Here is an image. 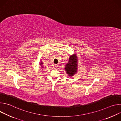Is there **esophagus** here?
<instances>
[{
  "mask_svg": "<svg viewBox=\"0 0 121 121\" xmlns=\"http://www.w3.org/2000/svg\"><path fill=\"white\" fill-rule=\"evenodd\" d=\"M53 66L54 68H55V69H56V68H57V65H56V64H54Z\"/></svg>",
  "mask_w": 121,
  "mask_h": 121,
  "instance_id": "34e87169",
  "label": "esophagus"
}]
</instances>
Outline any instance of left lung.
Instances as JSON below:
<instances>
[{
  "instance_id": "8db88e82",
  "label": "left lung",
  "mask_w": 121,
  "mask_h": 121,
  "mask_svg": "<svg viewBox=\"0 0 121 121\" xmlns=\"http://www.w3.org/2000/svg\"><path fill=\"white\" fill-rule=\"evenodd\" d=\"M78 58L76 55L71 56L69 58L68 62L65 65V70L68 76L72 77L77 72L78 69Z\"/></svg>"
}]
</instances>
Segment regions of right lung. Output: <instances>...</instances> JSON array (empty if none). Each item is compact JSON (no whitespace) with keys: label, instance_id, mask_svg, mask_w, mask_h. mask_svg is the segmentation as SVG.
Listing matches in <instances>:
<instances>
[{"label":"right lung","instance_id":"right-lung-1","mask_svg":"<svg viewBox=\"0 0 121 121\" xmlns=\"http://www.w3.org/2000/svg\"><path fill=\"white\" fill-rule=\"evenodd\" d=\"M40 65H43V63H42V62H41V63H40ZM42 67H43V66H41Z\"/></svg>","mask_w":121,"mask_h":121}]
</instances>
